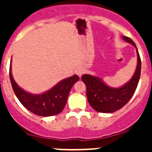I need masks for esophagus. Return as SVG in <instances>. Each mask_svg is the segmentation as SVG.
I'll use <instances>...</instances> for the list:
<instances>
[{
	"label": "esophagus",
	"mask_w": 152,
	"mask_h": 152,
	"mask_svg": "<svg viewBox=\"0 0 152 152\" xmlns=\"http://www.w3.org/2000/svg\"><path fill=\"white\" fill-rule=\"evenodd\" d=\"M83 73H84V72H83L82 69H78L77 71V75H78L79 77H81V76H82Z\"/></svg>",
	"instance_id": "1"
}]
</instances>
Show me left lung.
<instances>
[{"instance_id": "1", "label": "left lung", "mask_w": 152, "mask_h": 152, "mask_svg": "<svg viewBox=\"0 0 152 152\" xmlns=\"http://www.w3.org/2000/svg\"><path fill=\"white\" fill-rule=\"evenodd\" d=\"M123 39L135 48L137 53V65L132 77L129 81L118 88L107 85L100 77L91 75H84L81 80L87 88V98L88 103L97 112L111 113L124 107L133 96L139 84L141 75L140 56L134 42L127 36Z\"/></svg>"}]
</instances>
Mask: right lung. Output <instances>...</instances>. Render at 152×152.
I'll list each match as a JSON object with an SVG mask.
<instances>
[{
  "mask_svg": "<svg viewBox=\"0 0 152 152\" xmlns=\"http://www.w3.org/2000/svg\"><path fill=\"white\" fill-rule=\"evenodd\" d=\"M11 69L10 60V79L17 97L25 108L40 116H52L60 113L66 105L70 91L79 80L78 76L74 75L58 82L48 91L36 94L26 91L17 84Z\"/></svg>",
  "mask_w": 152,
  "mask_h": 152,
  "instance_id": "1",
  "label": "right lung"
}]
</instances>
